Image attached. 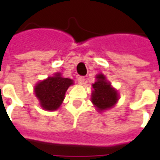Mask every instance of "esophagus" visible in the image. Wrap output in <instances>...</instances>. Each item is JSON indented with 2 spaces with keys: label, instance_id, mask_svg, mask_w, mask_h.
I'll list each match as a JSON object with an SVG mask.
<instances>
[{
  "label": "esophagus",
  "instance_id": "esophagus-1",
  "mask_svg": "<svg viewBox=\"0 0 160 160\" xmlns=\"http://www.w3.org/2000/svg\"><path fill=\"white\" fill-rule=\"evenodd\" d=\"M85 77L84 76H79L78 77V82L79 84H84L85 83Z\"/></svg>",
  "mask_w": 160,
  "mask_h": 160
}]
</instances>
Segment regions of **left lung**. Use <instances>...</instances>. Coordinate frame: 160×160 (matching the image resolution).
Wrapping results in <instances>:
<instances>
[{"instance_id":"left-lung-1","label":"left lung","mask_w":160,"mask_h":160,"mask_svg":"<svg viewBox=\"0 0 160 160\" xmlns=\"http://www.w3.org/2000/svg\"><path fill=\"white\" fill-rule=\"evenodd\" d=\"M96 78L97 81L92 84L94 90L92 93V102L101 111L112 107L118 100V94L103 74H98Z\"/></svg>"}]
</instances>
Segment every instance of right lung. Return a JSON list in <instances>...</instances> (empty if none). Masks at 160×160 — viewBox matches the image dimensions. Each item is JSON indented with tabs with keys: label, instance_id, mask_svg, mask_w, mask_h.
Returning <instances> with one entry per match:
<instances>
[{
	"label": "right lung",
	"instance_id": "right-lung-1",
	"mask_svg": "<svg viewBox=\"0 0 160 160\" xmlns=\"http://www.w3.org/2000/svg\"><path fill=\"white\" fill-rule=\"evenodd\" d=\"M72 84V80L62 78L60 73H56L55 76L49 77L38 84L35 87V94L43 109L55 111L62 104L66 91Z\"/></svg>",
	"mask_w": 160,
	"mask_h": 160
}]
</instances>
